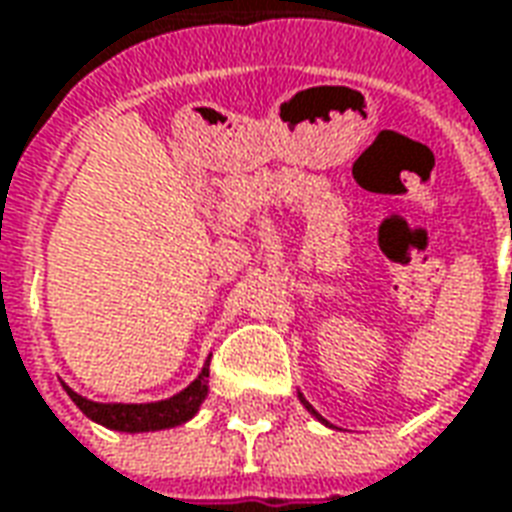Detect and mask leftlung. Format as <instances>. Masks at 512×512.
<instances>
[{
	"label": "left lung",
	"mask_w": 512,
	"mask_h": 512,
	"mask_svg": "<svg viewBox=\"0 0 512 512\" xmlns=\"http://www.w3.org/2000/svg\"><path fill=\"white\" fill-rule=\"evenodd\" d=\"M299 397H301V395H299ZM301 403H304V406H307V411H310V414H315V417L321 419V422H326V419H323V417H321V414H318V411H315V408H312V406H310V403H307V400H304V397H301Z\"/></svg>",
	"instance_id": "left-lung-1"
}]
</instances>
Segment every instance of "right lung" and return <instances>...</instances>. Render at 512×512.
<instances>
[{"instance_id": "add662e5", "label": "right lung", "mask_w": 512, "mask_h": 512, "mask_svg": "<svg viewBox=\"0 0 512 512\" xmlns=\"http://www.w3.org/2000/svg\"><path fill=\"white\" fill-rule=\"evenodd\" d=\"M65 392L71 395L73 403L82 408L87 417L98 425H104V428L123 430V433L175 428V425L189 422L208 395V365L202 367L200 376L194 378L183 392L167 397V400H158V403H95V400L76 395L68 386H65Z\"/></svg>"}]
</instances>
